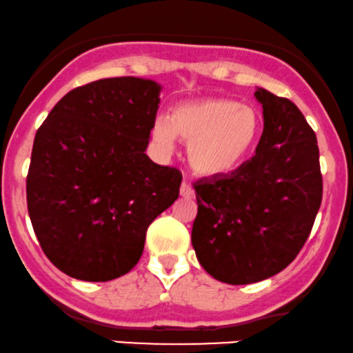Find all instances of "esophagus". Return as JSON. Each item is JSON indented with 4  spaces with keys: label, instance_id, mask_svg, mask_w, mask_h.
<instances>
[{
    "label": "esophagus",
    "instance_id": "esophagus-1",
    "mask_svg": "<svg viewBox=\"0 0 353 353\" xmlns=\"http://www.w3.org/2000/svg\"><path fill=\"white\" fill-rule=\"evenodd\" d=\"M180 194L183 198H194V190L191 188L190 183H186V181H183L180 186Z\"/></svg>",
    "mask_w": 353,
    "mask_h": 353
}]
</instances>
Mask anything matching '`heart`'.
I'll return each mask as SVG.
<instances>
[{"label": "heart", "mask_w": 353, "mask_h": 353, "mask_svg": "<svg viewBox=\"0 0 353 353\" xmlns=\"http://www.w3.org/2000/svg\"><path fill=\"white\" fill-rule=\"evenodd\" d=\"M262 136L255 108L229 98H204L175 108L170 121L157 117L152 137L162 149L188 142V162L199 176H224L243 165Z\"/></svg>", "instance_id": "obj_1"}]
</instances>
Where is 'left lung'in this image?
<instances>
[{
  "mask_svg": "<svg viewBox=\"0 0 353 353\" xmlns=\"http://www.w3.org/2000/svg\"><path fill=\"white\" fill-rule=\"evenodd\" d=\"M263 132L236 172L194 183L198 214L191 243L216 280L247 285L296 259L323 201L314 130L290 99L259 88Z\"/></svg>",
  "mask_w": 353,
  "mask_h": 353,
  "instance_id": "left-lung-1",
  "label": "left lung"
}]
</instances>
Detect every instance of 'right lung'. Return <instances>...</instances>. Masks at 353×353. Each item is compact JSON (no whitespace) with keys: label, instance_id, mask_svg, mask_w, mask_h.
Wrapping results in <instances>:
<instances>
[{"label":"right lung","instance_id":"1","mask_svg":"<svg viewBox=\"0 0 353 353\" xmlns=\"http://www.w3.org/2000/svg\"><path fill=\"white\" fill-rule=\"evenodd\" d=\"M160 85L103 78L68 91L37 129L26 180L43 254L65 275L110 281L136 267L181 173L147 157Z\"/></svg>","mask_w":353,"mask_h":353}]
</instances>
